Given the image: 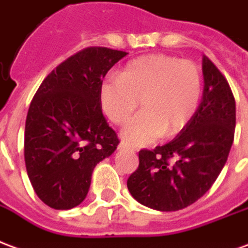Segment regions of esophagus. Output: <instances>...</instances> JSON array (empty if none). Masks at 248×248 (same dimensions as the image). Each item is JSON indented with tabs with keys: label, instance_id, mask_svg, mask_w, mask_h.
Here are the masks:
<instances>
[{
	"label": "esophagus",
	"instance_id": "obj_1",
	"mask_svg": "<svg viewBox=\"0 0 248 248\" xmlns=\"http://www.w3.org/2000/svg\"><path fill=\"white\" fill-rule=\"evenodd\" d=\"M119 149H128V146H126V144L122 142V144L119 145Z\"/></svg>",
	"mask_w": 248,
	"mask_h": 248
}]
</instances>
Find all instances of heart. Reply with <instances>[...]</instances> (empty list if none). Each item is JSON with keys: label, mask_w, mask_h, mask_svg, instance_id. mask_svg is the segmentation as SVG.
I'll list each match as a JSON object with an SVG mask.
<instances>
[{"label": "heart", "mask_w": 248, "mask_h": 248, "mask_svg": "<svg viewBox=\"0 0 248 248\" xmlns=\"http://www.w3.org/2000/svg\"><path fill=\"white\" fill-rule=\"evenodd\" d=\"M202 71L191 61L151 54L126 63L119 78L100 86V106L113 124H124L139 107L137 115L120 132L126 145L144 146L181 132L196 115L202 96Z\"/></svg>", "instance_id": "heart-1"}]
</instances>
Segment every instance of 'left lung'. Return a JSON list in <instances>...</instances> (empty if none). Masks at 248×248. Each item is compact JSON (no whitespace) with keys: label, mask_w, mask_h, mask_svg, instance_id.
I'll use <instances>...</instances> for the list:
<instances>
[{"label":"left lung","mask_w":248,"mask_h":248,"mask_svg":"<svg viewBox=\"0 0 248 248\" xmlns=\"http://www.w3.org/2000/svg\"><path fill=\"white\" fill-rule=\"evenodd\" d=\"M203 95L196 115L176 139L139 152L126 186L141 205L160 211L185 209L209 190L223 169L235 132V99L223 74L203 55ZM171 158H176L173 163Z\"/></svg>","instance_id":"left-lung-1"}]
</instances>
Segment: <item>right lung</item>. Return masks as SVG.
I'll use <instances>...</instances> for the list:
<instances>
[{
  "label": "right lung",
  "mask_w": 248,
  "mask_h": 248,
  "mask_svg": "<svg viewBox=\"0 0 248 248\" xmlns=\"http://www.w3.org/2000/svg\"><path fill=\"white\" fill-rule=\"evenodd\" d=\"M125 51L87 47L54 68L32 97L25 164L39 200L68 210L86 198L93 168L119 145L100 106L103 78Z\"/></svg>",
  "instance_id": "add662e5"
}]
</instances>
